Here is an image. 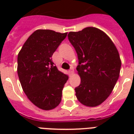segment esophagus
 <instances>
[{"label": "esophagus", "instance_id": "1", "mask_svg": "<svg viewBox=\"0 0 134 134\" xmlns=\"http://www.w3.org/2000/svg\"><path fill=\"white\" fill-rule=\"evenodd\" d=\"M73 72H74V70L72 69H70L69 71H68V73H69V75H71V74H73Z\"/></svg>", "mask_w": 134, "mask_h": 134}]
</instances>
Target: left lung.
Here are the masks:
<instances>
[{
  "instance_id": "1",
  "label": "left lung",
  "mask_w": 134,
  "mask_h": 134,
  "mask_svg": "<svg viewBox=\"0 0 134 134\" xmlns=\"http://www.w3.org/2000/svg\"><path fill=\"white\" fill-rule=\"evenodd\" d=\"M68 39L79 59L76 69L81 83L75 88L76 96L83 105L98 106L108 97L118 79V51L106 33L94 27L69 32Z\"/></svg>"
}]
</instances>
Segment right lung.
<instances>
[{
    "instance_id": "add662e5",
    "label": "right lung",
    "mask_w": 134,
    "mask_h": 134,
    "mask_svg": "<svg viewBox=\"0 0 134 134\" xmlns=\"http://www.w3.org/2000/svg\"><path fill=\"white\" fill-rule=\"evenodd\" d=\"M67 35L51 30H37L18 54L17 73L23 90L32 104L43 110L58 106L69 78L58 71L51 58Z\"/></svg>"
}]
</instances>
